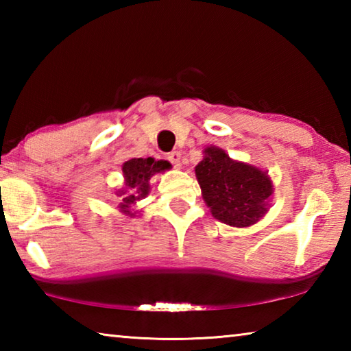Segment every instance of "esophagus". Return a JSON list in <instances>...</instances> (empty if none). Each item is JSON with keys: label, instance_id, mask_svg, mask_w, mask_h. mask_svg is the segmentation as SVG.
<instances>
[{"label": "esophagus", "instance_id": "1", "mask_svg": "<svg viewBox=\"0 0 351 351\" xmlns=\"http://www.w3.org/2000/svg\"><path fill=\"white\" fill-rule=\"evenodd\" d=\"M167 158H169V161L173 164L176 169L181 167V153L180 152H171Z\"/></svg>", "mask_w": 351, "mask_h": 351}]
</instances>
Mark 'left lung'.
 Wrapping results in <instances>:
<instances>
[{
	"label": "left lung",
	"instance_id": "8db88e82",
	"mask_svg": "<svg viewBox=\"0 0 351 351\" xmlns=\"http://www.w3.org/2000/svg\"><path fill=\"white\" fill-rule=\"evenodd\" d=\"M212 215L234 228H247L268 212L272 182L266 171L239 162L218 147H207L195 167Z\"/></svg>",
	"mask_w": 351,
	"mask_h": 351
}]
</instances>
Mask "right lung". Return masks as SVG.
Wrapping results in <instances>:
<instances>
[{"instance_id":"obj_1","label":"right lung","mask_w":351,"mask_h":351,"mask_svg":"<svg viewBox=\"0 0 351 351\" xmlns=\"http://www.w3.org/2000/svg\"><path fill=\"white\" fill-rule=\"evenodd\" d=\"M170 162L167 161H154L153 158H133L123 162L122 171L125 178V186L117 190L116 195L121 198V210L127 215L133 217L132 207L136 201L145 198L150 192V178L159 171L169 170Z\"/></svg>"}]
</instances>
